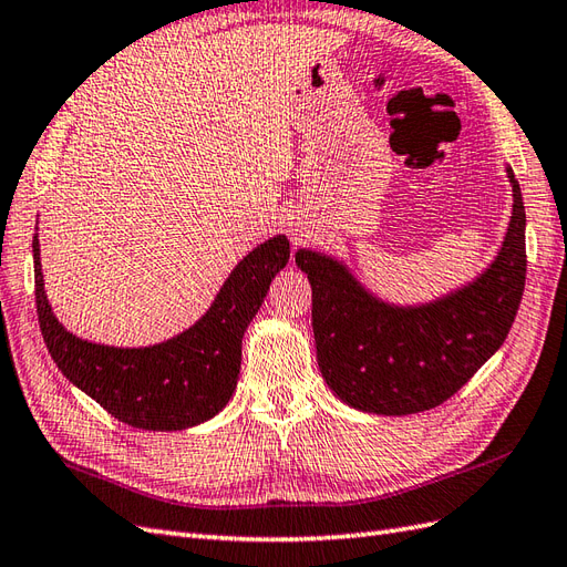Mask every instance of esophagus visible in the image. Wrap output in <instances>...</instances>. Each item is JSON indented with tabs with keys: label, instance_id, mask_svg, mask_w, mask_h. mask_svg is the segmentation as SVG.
<instances>
[{
	"label": "esophagus",
	"instance_id": "obj_1",
	"mask_svg": "<svg viewBox=\"0 0 567 567\" xmlns=\"http://www.w3.org/2000/svg\"><path fill=\"white\" fill-rule=\"evenodd\" d=\"M291 236L296 238V240H302V236H306V228H302V220H291Z\"/></svg>",
	"mask_w": 567,
	"mask_h": 567
}]
</instances>
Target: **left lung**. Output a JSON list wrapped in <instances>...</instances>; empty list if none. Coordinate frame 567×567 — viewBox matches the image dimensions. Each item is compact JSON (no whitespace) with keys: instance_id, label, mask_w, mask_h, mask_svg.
Here are the masks:
<instances>
[{"instance_id":"8db88e82","label":"left lung","mask_w":567,"mask_h":567,"mask_svg":"<svg viewBox=\"0 0 567 567\" xmlns=\"http://www.w3.org/2000/svg\"><path fill=\"white\" fill-rule=\"evenodd\" d=\"M491 265L452 291L423 302H392L358 279L347 261L300 247L296 265L312 286V331L322 378L343 404L409 416L435 409L503 347L524 291L522 189Z\"/></svg>"}]
</instances>
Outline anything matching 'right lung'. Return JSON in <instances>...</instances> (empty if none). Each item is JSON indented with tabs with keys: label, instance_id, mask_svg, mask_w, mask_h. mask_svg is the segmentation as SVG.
I'll return each mask as SVG.
<instances>
[{
	"label": "right lung",
	"instance_id": "right-lung-1",
	"mask_svg": "<svg viewBox=\"0 0 567 567\" xmlns=\"http://www.w3.org/2000/svg\"><path fill=\"white\" fill-rule=\"evenodd\" d=\"M291 245L274 236L247 252L214 302L179 334L151 347H110L69 331L45 293L40 240L33 236L35 306L45 347L62 375L110 416L140 431H185L214 419L236 392L245 329L267 298Z\"/></svg>",
	"mask_w": 567,
	"mask_h": 567
}]
</instances>
